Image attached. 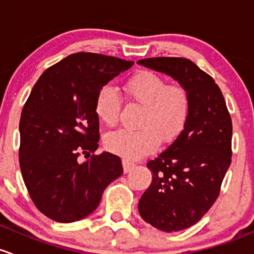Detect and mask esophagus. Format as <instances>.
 I'll use <instances>...</instances> for the list:
<instances>
[{
  "instance_id": "34e87169",
  "label": "esophagus",
  "mask_w": 254,
  "mask_h": 254,
  "mask_svg": "<svg viewBox=\"0 0 254 254\" xmlns=\"http://www.w3.org/2000/svg\"><path fill=\"white\" fill-rule=\"evenodd\" d=\"M122 165H124V171L125 172H129L130 170H132L133 167L135 166V164L132 163V161L126 160V159H125V160H122Z\"/></svg>"
}]
</instances>
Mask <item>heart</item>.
<instances>
[{
  "label": "heart",
  "instance_id": "b5f03b06",
  "mask_svg": "<svg viewBox=\"0 0 254 254\" xmlns=\"http://www.w3.org/2000/svg\"><path fill=\"white\" fill-rule=\"evenodd\" d=\"M132 100L144 106L138 126L140 129H119L105 137V146L111 153L129 160L140 159L164 144L174 142L187 124L190 96L181 84H167L160 75L149 70L135 73L125 84ZM121 101L111 85L100 89L95 99V115L104 126L111 127L119 120Z\"/></svg>",
  "mask_w": 254,
  "mask_h": 254
}]
</instances>
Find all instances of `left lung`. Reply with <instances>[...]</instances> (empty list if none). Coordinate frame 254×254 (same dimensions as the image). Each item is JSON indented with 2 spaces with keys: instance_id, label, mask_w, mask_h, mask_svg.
<instances>
[{
  "instance_id": "1",
  "label": "left lung",
  "mask_w": 254,
  "mask_h": 254,
  "mask_svg": "<svg viewBox=\"0 0 254 254\" xmlns=\"http://www.w3.org/2000/svg\"><path fill=\"white\" fill-rule=\"evenodd\" d=\"M137 64L170 75L190 96L181 134L146 165L153 179L138 203L151 226L181 231L198 223L218 198L231 164V117L215 80L190 60L153 57Z\"/></svg>"
}]
</instances>
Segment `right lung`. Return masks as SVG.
I'll return each mask as SVG.
<instances>
[{
    "label": "right lung",
    "instance_id": "obj_1",
    "mask_svg": "<svg viewBox=\"0 0 254 254\" xmlns=\"http://www.w3.org/2000/svg\"><path fill=\"white\" fill-rule=\"evenodd\" d=\"M132 61L78 52L50 67L34 85L20 115L19 164L36 208L57 223L87 218L104 190L124 172L121 159L98 149L95 99Z\"/></svg>",
    "mask_w": 254,
    "mask_h": 254
}]
</instances>
